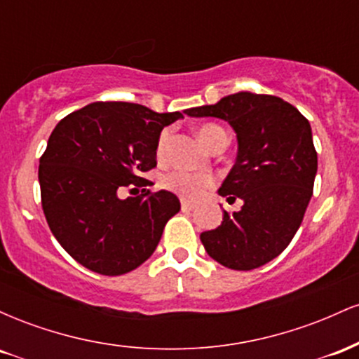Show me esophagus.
Wrapping results in <instances>:
<instances>
[{"mask_svg": "<svg viewBox=\"0 0 359 359\" xmlns=\"http://www.w3.org/2000/svg\"><path fill=\"white\" fill-rule=\"evenodd\" d=\"M194 209H196V205L187 203V201H182V211L184 212H191V211H194Z\"/></svg>", "mask_w": 359, "mask_h": 359, "instance_id": "obj_1", "label": "esophagus"}]
</instances>
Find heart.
Listing matches in <instances>:
<instances>
[{
  "label": "heart",
  "instance_id": "obj_1",
  "mask_svg": "<svg viewBox=\"0 0 359 359\" xmlns=\"http://www.w3.org/2000/svg\"><path fill=\"white\" fill-rule=\"evenodd\" d=\"M199 138L203 140L205 147H209L219 135L226 133L221 126L214 125V123H208L199 128ZM168 147V131H162L156 142V156L158 160H163L167 155ZM216 185V179L211 174L205 172H189V170H174L165 175L163 179V187L167 191L177 194L180 199L187 201V203H196V201L203 199L211 189Z\"/></svg>",
  "mask_w": 359,
  "mask_h": 359
}]
</instances>
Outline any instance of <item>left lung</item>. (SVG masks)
<instances>
[{"mask_svg": "<svg viewBox=\"0 0 359 359\" xmlns=\"http://www.w3.org/2000/svg\"><path fill=\"white\" fill-rule=\"evenodd\" d=\"M214 116L236 131L238 156L219 194L238 212L201 234L211 258L231 270H253L277 258L295 236L312 197L317 151L307 118L270 94L236 93L219 102L185 109Z\"/></svg>", "mask_w": 359, "mask_h": 359, "instance_id": "left-lung-1", "label": "left lung"}]
</instances>
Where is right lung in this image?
Instances as JSON below:
<instances>
[{"instance_id": "right-lung-1", "label": "right lung", "mask_w": 359, "mask_h": 359, "mask_svg": "<svg viewBox=\"0 0 359 359\" xmlns=\"http://www.w3.org/2000/svg\"><path fill=\"white\" fill-rule=\"evenodd\" d=\"M182 113L133 102H93L60 119L40 156L42 209L60 246L82 266L116 277L151 257L180 211L175 194L150 192L143 174L156 167L163 126ZM125 187L142 194L118 197Z\"/></svg>"}]
</instances>
